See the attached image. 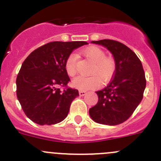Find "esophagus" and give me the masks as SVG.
<instances>
[{"label": "esophagus", "mask_w": 161, "mask_h": 161, "mask_svg": "<svg viewBox=\"0 0 161 161\" xmlns=\"http://www.w3.org/2000/svg\"><path fill=\"white\" fill-rule=\"evenodd\" d=\"M79 95L81 96V97H83V96H85L86 94V91H79Z\"/></svg>", "instance_id": "34e87169"}]
</instances>
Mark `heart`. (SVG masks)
Wrapping results in <instances>:
<instances>
[{
	"label": "heart",
	"instance_id": "obj_1",
	"mask_svg": "<svg viewBox=\"0 0 161 161\" xmlns=\"http://www.w3.org/2000/svg\"><path fill=\"white\" fill-rule=\"evenodd\" d=\"M84 56L90 62L93 63L91 69L90 77L78 76L71 82L74 88L81 91H86L98 87L100 84V79L103 81L109 79L115 69V62L111 58L106 57V53L98 47H90L82 51ZM78 57L75 53H71L65 62V69L70 76H74L77 72ZM97 74L98 76L95 75Z\"/></svg>",
	"mask_w": 161,
	"mask_h": 161
}]
</instances>
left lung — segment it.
<instances>
[{
    "label": "left lung",
    "instance_id": "1",
    "mask_svg": "<svg viewBox=\"0 0 161 161\" xmlns=\"http://www.w3.org/2000/svg\"><path fill=\"white\" fill-rule=\"evenodd\" d=\"M91 43L101 45L111 52L115 71L110 83L96 92L98 102L90 109V116L99 124H121L129 119L143 97L147 81L142 64L137 55L120 42L101 40Z\"/></svg>",
    "mask_w": 161,
    "mask_h": 161
}]
</instances>
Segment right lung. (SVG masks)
Returning <instances> with one entry per match:
<instances>
[{
  "mask_svg": "<svg viewBox=\"0 0 161 161\" xmlns=\"http://www.w3.org/2000/svg\"><path fill=\"white\" fill-rule=\"evenodd\" d=\"M88 43L85 41L47 43L37 48L22 63L16 79V94L29 118L40 125H51L68 116L71 103L79 91L67 88L70 81L65 62L71 52Z\"/></svg>",
  "mask_w": 161,
  "mask_h": 161,
  "instance_id": "add662e5",
  "label": "right lung"
}]
</instances>
